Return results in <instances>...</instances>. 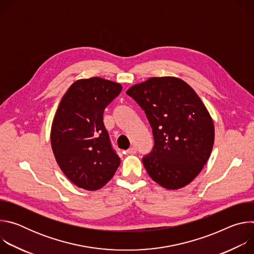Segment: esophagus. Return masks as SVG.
Listing matches in <instances>:
<instances>
[{"label": "esophagus", "instance_id": "esophagus-1", "mask_svg": "<svg viewBox=\"0 0 254 254\" xmlns=\"http://www.w3.org/2000/svg\"><path fill=\"white\" fill-rule=\"evenodd\" d=\"M126 152H127V154H128V155H134V154L136 153V149H135L134 147H131V148H129L128 150H127Z\"/></svg>", "mask_w": 254, "mask_h": 254}]
</instances>
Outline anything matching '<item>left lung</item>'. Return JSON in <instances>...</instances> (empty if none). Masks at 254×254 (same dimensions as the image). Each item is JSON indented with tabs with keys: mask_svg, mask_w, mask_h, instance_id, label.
I'll return each mask as SVG.
<instances>
[{
	"mask_svg": "<svg viewBox=\"0 0 254 254\" xmlns=\"http://www.w3.org/2000/svg\"><path fill=\"white\" fill-rule=\"evenodd\" d=\"M127 94L144 111L153 129L154 147L142 157L150 177L171 190L191 183L214 143V125L199 96L175 77H152Z\"/></svg>",
	"mask_w": 254,
	"mask_h": 254,
	"instance_id": "obj_1",
	"label": "left lung"
}]
</instances>
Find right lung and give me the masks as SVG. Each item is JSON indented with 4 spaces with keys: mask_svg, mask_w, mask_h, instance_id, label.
Here are the masks:
<instances>
[{
    "mask_svg": "<svg viewBox=\"0 0 254 254\" xmlns=\"http://www.w3.org/2000/svg\"><path fill=\"white\" fill-rule=\"evenodd\" d=\"M121 91V84L110 80L80 79L59 103L51 128L52 150L64 175L79 188L100 189L121 164L103 125L105 107Z\"/></svg>",
    "mask_w": 254,
    "mask_h": 254,
    "instance_id": "1",
    "label": "right lung"
}]
</instances>
